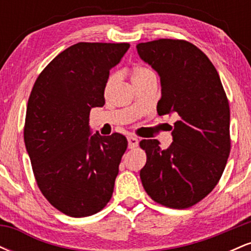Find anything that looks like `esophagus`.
I'll return each mask as SVG.
<instances>
[{"label": "esophagus", "mask_w": 251, "mask_h": 251, "mask_svg": "<svg viewBox=\"0 0 251 251\" xmlns=\"http://www.w3.org/2000/svg\"><path fill=\"white\" fill-rule=\"evenodd\" d=\"M127 140H128V149H135L138 146V143H139V140H138L134 135H128Z\"/></svg>", "instance_id": "obj_1"}]
</instances>
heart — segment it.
<instances>
[{"mask_svg": "<svg viewBox=\"0 0 251 251\" xmlns=\"http://www.w3.org/2000/svg\"><path fill=\"white\" fill-rule=\"evenodd\" d=\"M151 74H154L152 70H150L149 67H146V66H143V65H135L133 68H132L131 71V76H132V81H138V80L143 79V77H146L149 75H151ZM112 81V76L109 77L107 83H111Z\"/></svg>", "mask_w": 251, "mask_h": 251, "instance_id": "obj_1", "label": "heart"}]
</instances>
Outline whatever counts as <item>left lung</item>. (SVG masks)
<instances>
[{
  "instance_id": "8db88e82",
  "label": "left lung",
  "mask_w": 251,
  "mask_h": 251,
  "mask_svg": "<svg viewBox=\"0 0 251 251\" xmlns=\"http://www.w3.org/2000/svg\"><path fill=\"white\" fill-rule=\"evenodd\" d=\"M139 56L159 74V116L175 113L174 142L142 140L146 164L140 179L157 203L186 209L217 185L230 153V108L220 75L209 57L184 40L159 39L137 45Z\"/></svg>"
}]
</instances>
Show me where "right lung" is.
Segmentation results:
<instances>
[{
    "mask_svg": "<svg viewBox=\"0 0 251 251\" xmlns=\"http://www.w3.org/2000/svg\"><path fill=\"white\" fill-rule=\"evenodd\" d=\"M128 43L79 42L46 66L29 96L24 137L40 191L71 217L99 212L111 200L127 139L91 134L89 112L105 105L109 70Z\"/></svg>",
    "mask_w": 251,
    "mask_h": 251,
    "instance_id": "add662e5",
    "label": "right lung"
}]
</instances>
